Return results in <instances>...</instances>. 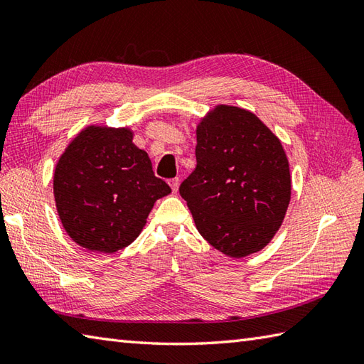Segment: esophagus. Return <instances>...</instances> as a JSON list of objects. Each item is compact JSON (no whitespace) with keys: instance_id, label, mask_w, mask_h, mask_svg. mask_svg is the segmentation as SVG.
<instances>
[{"instance_id":"34e87169","label":"esophagus","mask_w":364,"mask_h":364,"mask_svg":"<svg viewBox=\"0 0 364 364\" xmlns=\"http://www.w3.org/2000/svg\"><path fill=\"white\" fill-rule=\"evenodd\" d=\"M168 184H170V188H172L173 194H175V192L178 191V188H180V178H172V180L168 181Z\"/></svg>"}]
</instances>
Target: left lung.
<instances>
[{"label":"left lung","mask_w":364,"mask_h":364,"mask_svg":"<svg viewBox=\"0 0 364 364\" xmlns=\"http://www.w3.org/2000/svg\"><path fill=\"white\" fill-rule=\"evenodd\" d=\"M196 158L180 196L198 233L228 257L259 252L280 228L291 200L280 139L250 111L220 105L197 127Z\"/></svg>","instance_id":"8db88e82"}]
</instances>
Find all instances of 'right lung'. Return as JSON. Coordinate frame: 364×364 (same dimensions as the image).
<instances>
[{"instance_id": "1", "label": "right lung", "mask_w": 364, "mask_h": 364, "mask_svg": "<svg viewBox=\"0 0 364 364\" xmlns=\"http://www.w3.org/2000/svg\"><path fill=\"white\" fill-rule=\"evenodd\" d=\"M59 219L73 241L114 253L141 233L158 198L172 192L128 128L87 127L59 158L53 178Z\"/></svg>"}]
</instances>
